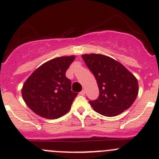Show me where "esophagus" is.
Returning <instances> with one entry per match:
<instances>
[{"label":"esophagus","instance_id":"obj_1","mask_svg":"<svg viewBox=\"0 0 159 159\" xmlns=\"http://www.w3.org/2000/svg\"><path fill=\"white\" fill-rule=\"evenodd\" d=\"M80 94H81V95H84V94H85V90H84V89H83V90L80 92Z\"/></svg>","mask_w":159,"mask_h":159}]
</instances>
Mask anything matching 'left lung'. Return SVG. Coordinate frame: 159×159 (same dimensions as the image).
<instances>
[{"instance_id":"1","label":"left lung","mask_w":159,"mask_h":159,"mask_svg":"<svg viewBox=\"0 0 159 159\" xmlns=\"http://www.w3.org/2000/svg\"><path fill=\"white\" fill-rule=\"evenodd\" d=\"M82 58L99 89L97 99L89 101L94 110L106 116H115L129 109L138 93V82L134 75L120 63L104 55L84 54Z\"/></svg>"}]
</instances>
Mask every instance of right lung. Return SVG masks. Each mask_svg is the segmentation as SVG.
I'll return each mask as SVG.
<instances>
[{"mask_svg": "<svg viewBox=\"0 0 159 159\" xmlns=\"http://www.w3.org/2000/svg\"><path fill=\"white\" fill-rule=\"evenodd\" d=\"M75 56L61 57L47 61L29 77L21 90L26 105L37 115L57 119L70 110L78 93L71 91L66 71Z\"/></svg>", "mask_w": 159, "mask_h": 159, "instance_id": "obj_1", "label": "right lung"}]
</instances>
